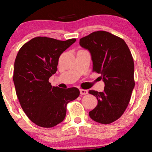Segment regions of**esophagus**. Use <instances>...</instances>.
<instances>
[{"label":"esophagus","instance_id":"34e87169","mask_svg":"<svg viewBox=\"0 0 152 152\" xmlns=\"http://www.w3.org/2000/svg\"><path fill=\"white\" fill-rule=\"evenodd\" d=\"M80 94L81 95H86L88 94V91L84 90V89H80Z\"/></svg>","mask_w":152,"mask_h":152}]
</instances>
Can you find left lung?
I'll return each instance as SVG.
<instances>
[{
    "mask_svg": "<svg viewBox=\"0 0 152 152\" xmlns=\"http://www.w3.org/2000/svg\"><path fill=\"white\" fill-rule=\"evenodd\" d=\"M88 50L93 70L100 74L104 83L102 92L89 91L95 96L97 105L89 112L94 121L110 124L125 111L135 86L134 63L132 53L123 39L105 31H97L80 40Z\"/></svg>",
    "mask_w": 152,
    "mask_h": 152,
    "instance_id": "8db88e82",
    "label": "left lung"
}]
</instances>
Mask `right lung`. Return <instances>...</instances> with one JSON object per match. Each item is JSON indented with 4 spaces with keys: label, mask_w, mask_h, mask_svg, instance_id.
<instances>
[{
    "label": "right lung",
    "mask_w": 152,
    "mask_h": 152,
    "mask_svg": "<svg viewBox=\"0 0 152 152\" xmlns=\"http://www.w3.org/2000/svg\"><path fill=\"white\" fill-rule=\"evenodd\" d=\"M75 41L35 37L16 55L13 76L16 95L29 119L41 127H53L63 121L67 104L80 95L75 87L60 88L48 82L57 71L60 55Z\"/></svg>",
    "instance_id": "right-lung-1"
}]
</instances>
